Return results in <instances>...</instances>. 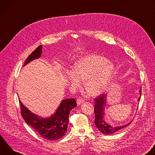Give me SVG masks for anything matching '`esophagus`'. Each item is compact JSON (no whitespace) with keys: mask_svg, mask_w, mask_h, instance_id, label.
I'll return each instance as SVG.
<instances>
[{"mask_svg":"<svg viewBox=\"0 0 155 155\" xmlns=\"http://www.w3.org/2000/svg\"><path fill=\"white\" fill-rule=\"evenodd\" d=\"M84 100H83V99L81 98H78V99L77 100V104H78V105H80V104H82V103H84Z\"/></svg>","mask_w":155,"mask_h":155,"instance_id":"esophagus-1","label":"esophagus"}]
</instances>
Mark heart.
Wrapping results in <instances>:
<instances>
[{
  "mask_svg": "<svg viewBox=\"0 0 155 155\" xmlns=\"http://www.w3.org/2000/svg\"><path fill=\"white\" fill-rule=\"evenodd\" d=\"M114 71V64L106 57L90 54L79 58L74 69L67 70L66 74L71 87L80 86L85 79V89L90 95L98 96L108 89Z\"/></svg>",
  "mask_w": 155,
  "mask_h": 155,
  "instance_id": "heart-1",
  "label": "heart"
}]
</instances>
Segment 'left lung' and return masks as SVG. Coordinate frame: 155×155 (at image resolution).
<instances>
[{"instance_id": "8db88e82", "label": "left lung", "mask_w": 155, "mask_h": 155, "mask_svg": "<svg viewBox=\"0 0 155 155\" xmlns=\"http://www.w3.org/2000/svg\"><path fill=\"white\" fill-rule=\"evenodd\" d=\"M140 97L138 98V101L140 100V97L142 94L141 87L139 90ZM107 94H103L96 97L94 99V112H95V124L98 130L104 134L106 135H111L115 132L119 131L122 129H124L127 127L130 123L121 125L119 126H113L105 122V107L107 105Z\"/></svg>"}]
</instances>
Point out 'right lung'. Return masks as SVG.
Listing matches in <instances>:
<instances>
[{
	"label": "right lung",
	"instance_id": "right-lung-1",
	"mask_svg": "<svg viewBox=\"0 0 155 155\" xmlns=\"http://www.w3.org/2000/svg\"><path fill=\"white\" fill-rule=\"evenodd\" d=\"M42 46H39L26 60L23 66L31 61L39 58L42 54ZM21 114L28 125L31 126L42 138L48 140L60 139L67 131L69 114L77 105L74 98L63 100L56 111L50 117H42L32 113L19 100Z\"/></svg>",
	"mask_w": 155,
	"mask_h": 155
}]
</instances>
